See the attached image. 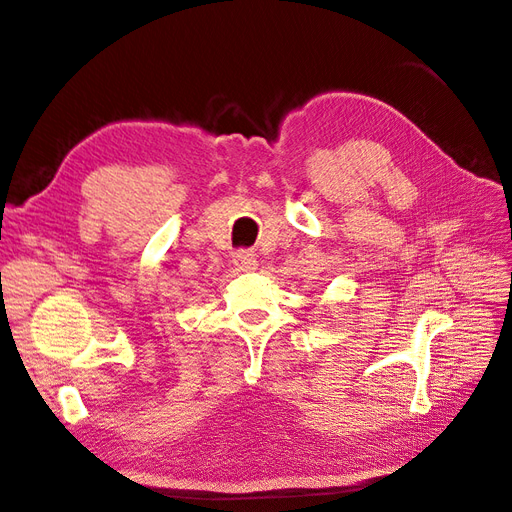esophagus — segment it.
Wrapping results in <instances>:
<instances>
[{"label": "esophagus", "instance_id": "1", "mask_svg": "<svg viewBox=\"0 0 512 512\" xmlns=\"http://www.w3.org/2000/svg\"><path fill=\"white\" fill-rule=\"evenodd\" d=\"M235 267L239 271H254L258 267V260H256V254L254 252H247V250H241L235 254Z\"/></svg>", "mask_w": 512, "mask_h": 512}]
</instances>
